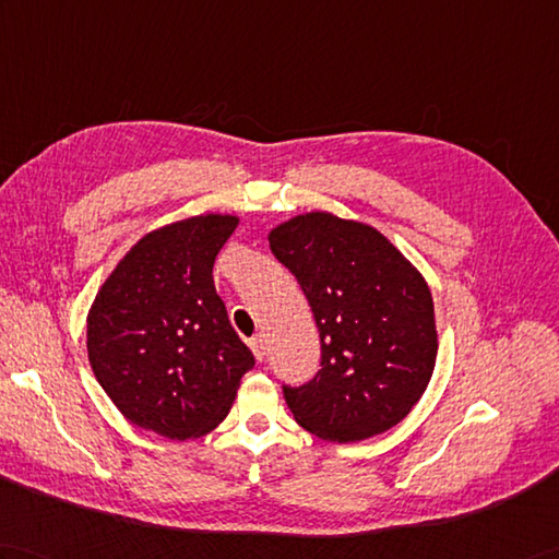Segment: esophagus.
Masks as SVG:
<instances>
[{"label": "esophagus", "mask_w": 559, "mask_h": 559, "mask_svg": "<svg viewBox=\"0 0 559 559\" xmlns=\"http://www.w3.org/2000/svg\"><path fill=\"white\" fill-rule=\"evenodd\" d=\"M250 347H252V353H254V357L262 361L264 359V355H266V347H264V335H254V338L250 341Z\"/></svg>", "instance_id": "obj_1"}]
</instances>
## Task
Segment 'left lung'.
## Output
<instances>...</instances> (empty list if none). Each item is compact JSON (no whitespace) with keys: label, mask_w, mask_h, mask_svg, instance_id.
<instances>
[{"label":"left lung","mask_w":559,"mask_h":559,"mask_svg":"<svg viewBox=\"0 0 559 559\" xmlns=\"http://www.w3.org/2000/svg\"><path fill=\"white\" fill-rule=\"evenodd\" d=\"M300 283L321 338V371L283 385L295 421L329 443H357L407 417L433 376L438 331L421 271L383 233L331 212L269 230Z\"/></svg>","instance_id":"left-lung-1"}]
</instances>
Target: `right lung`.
<instances>
[{"label":"right lung","instance_id":"add662e5","mask_svg":"<svg viewBox=\"0 0 559 559\" xmlns=\"http://www.w3.org/2000/svg\"><path fill=\"white\" fill-rule=\"evenodd\" d=\"M236 214H200L142 236L87 311V359L123 417L171 440L226 419L254 357L214 288Z\"/></svg>","mask_w":559,"mask_h":559}]
</instances>
